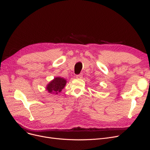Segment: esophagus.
Instances as JSON below:
<instances>
[{
    "label": "esophagus",
    "instance_id": "obj_1",
    "mask_svg": "<svg viewBox=\"0 0 150 150\" xmlns=\"http://www.w3.org/2000/svg\"><path fill=\"white\" fill-rule=\"evenodd\" d=\"M76 79H81L83 78V75H82V74H79V75H76Z\"/></svg>",
    "mask_w": 150,
    "mask_h": 150
}]
</instances>
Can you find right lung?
Returning <instances> with one entry per match:
<instances>
[{
    "label": "right lung",
    "instance_id": "obj_1",
    "mask_svg": "<svg viewBox=\"0 0 150 150\" xmlns=\"http://www.w3.org/2000/svg\"><path fill=\"white\" fill-rule=\"evenodd\" d=\"M67 83V80L60 76L55 77L50 81L46 87V90L48 93L51 94H57L62 90Z\"/></svg>",
    "mask_w": 150,
    "mask_h": 150
}]
</instances>
